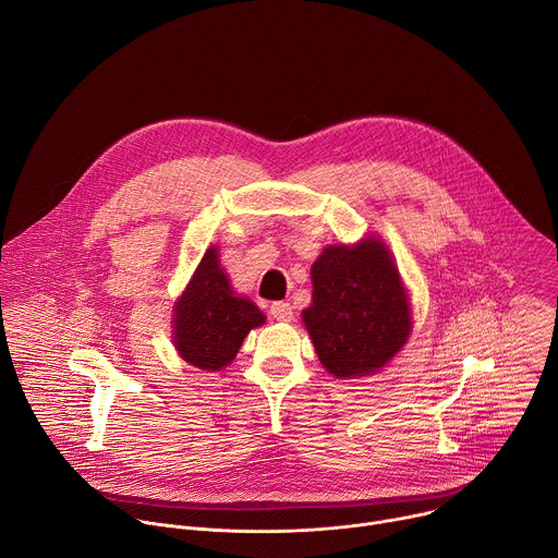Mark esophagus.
<instances>
[{
    "mask_svg": "<svg viewBox=\"0 0 558 558\" xmlns=\"http://www.w3.org/2000/svg\"><path fill=\"white\" fill-rule=\"evenodd\" d=\"M269 313H271L274 320L289 323L291 317H293V306H291L289 302H274V304L269 306Z\"/></svg>",
    "mask_w": 558,
    "mask_h": 558,
    "instance_id": "34e87169",
    "label": "esophagus"
}]
</instances>
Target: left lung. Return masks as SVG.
<instances>
[{"instance_id":"8db88e82","label":"left lung","mask_w":558,"mask_h":558,"mask_svg":"<svg viewBox=\"0 0 558 558\" xmlns=\"http://www.w3.org/2000/svg\"><path fill=\"white\" fill-rule=\"evenodd\" d=\"M313 300L304 327L323 366L336 377L379 371L411 336V306L400 271L377 238L325 247L311 267Z\"/></svg>"}]
</instances>
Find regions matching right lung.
Here are the masks:
<instances>
[{
	"mask_svg": "<svg viewBox=\"0 0 558 558\" xmlns=\"http://www.w3.org/2000/svg\"><path fill=\"white\" fill-rule=\"evenodd\" d=\"M260 325H265V313L252 300L233 293L218 250L209 247L174 304L177 351L196 368L220 371Z\"/></svg>",
	"mask_w": 558,
	"mask_h": 558,
	"instance_id": "obj_1",
	"label": "right lung"
}]
</instances>
